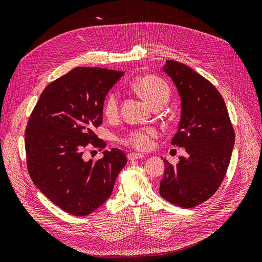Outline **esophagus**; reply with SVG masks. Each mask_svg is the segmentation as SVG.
Listing matches in <instances>:
<instances>
[{
    "mask_svg": "<svg viewBox=\"0 0 262 262\" xmlns=\"http://www.w3.org/2000/svg\"><path fill=\"white\" fill-rule=\"evenodd\" d=\"M144 157L143 154L141 153H130L128 154V160L129 161H136V160H142Z\"/></svg>",
    "mask_w": 262,
    "mask_h": 262,
    "instance_id": "obj_1",
    "label": "esophagus"
}]
</instances>
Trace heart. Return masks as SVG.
Returning <instances> with one entry per match:
<instances>
[{
	"label": "heart",
	"instance_id": "1",
	"mask_svg": "<svg viewBox=\"0 0 262 262\" xmlns=\"http://www.w3.org/2000/svg\"><path fill=\"white\" fill-rule=\"evenodd\" d=\"M132 89L148 104L154 107L158 104H165L169 98V89L161 78L153 75H144L137 78L132 83ZM104 114L108 118H115L119 112V94L115 91L110 92L104 101ZM158 136L155 128L133 130L126 133L122 142L139 150H146L153 144V139Z\"/></svg>",
	"mask_w": 262,
	"mask_h": 262
}]
</instances>
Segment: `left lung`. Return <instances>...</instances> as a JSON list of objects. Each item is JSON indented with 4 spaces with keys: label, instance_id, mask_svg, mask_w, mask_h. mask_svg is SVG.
I'll return each mask as SVG.
<instances>
[{
    "label": "left lung",
    "instance_id": "obj_1",
    "mask_svg": "<svg viewBox=\"0 0 262 262\" xmlns=\"http://www.w3.org/2000/svg\"><path fill=\"white\" fill-rule=\"evenodd\" d=\"M164 72L175 83L181 118L171 144L187 154L177 165L164 160L160 193L181 208H193L215 193L227 171L235 132L220 92L207 78L180 62L167 60Z\"/></svg>",
    "mask_w": 262,
    "mask_h": 262
}]
</instances>
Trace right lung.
<instances>
[{"label": "right lung", "mask_w": 262, "mask_h": 262, "mask_svg": "<svg viewBox=\"0 0 262 262\" xmlns=\"http://www.w3.org/2000/svg\"><path fill=\"white\" fill-rule=\"evenodd\" d=\"M124 73L101 68H75L46 87L26 126L27 168L36 187L57 207L85 216L113 192L126 164L121 149L104 150L85 161L87 145L104 148L95 129L102 122L109 90Z\"/></svg>", "instance_id": "obj_1"}]
</instances>
